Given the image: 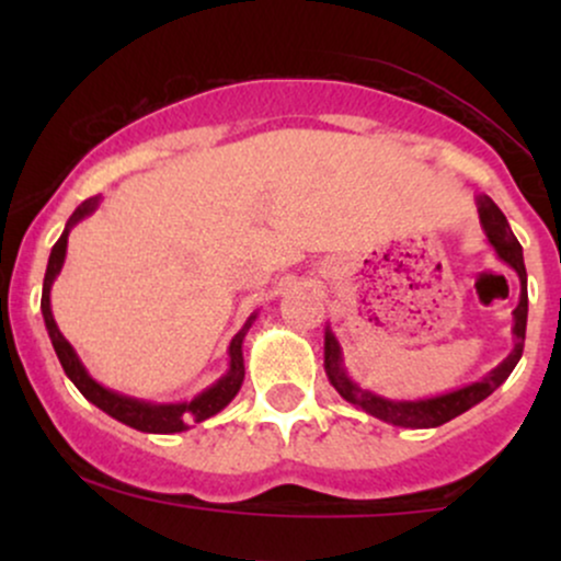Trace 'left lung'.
I'll use <instances>...</instances> for the list:
<instances>
[{"instance_id":"8db88e82","label":"left lung","mask_w":561,"mask_h":561,"mask_svg":"<svg viewBox=\"0 0 561 561\" xmlns=\"http://www.w3.org/2000/svg\"><path fill=\"white\" fill-rule=\"evenodd\" d=\"M478 214H480V224L485 229L488 242L493 244V250L499 253V259L508 263L519 276V302L514 308V351L501 362L491 375H485L478 382L465 385L459 390L443 392V396L435 398H424V401H390V398L377 396V392L358 388L347 371L343 369V353H340V343L334 337L332 330L324 332V369L327 377H330L332 388L345 398L347 403H353L356 409H364L366 414L377 416V420L396 424V427H411V430H422V427H440L450 420H456L459 414L478 405L480 401H485L491 392L504 385V379L512 375V369L517 366L519 358H523V347H525V327H527V272H525V261H523V244L517 242V237L512 234L508 229L506 216L501 214L499 205L493 203L488 195L478 197Z\"/></svg>"}]
</instances>
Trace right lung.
Wrapping results in <instances>:
<instances>
[{
    "instance_id": "obj_1",
    "label": "right lung",
    "mask_w": 561,
    "mask_h": 561,
    "mask_svg": "<svg viewBox=\"0 0 561 561\" xmlns=\"http://www.w3.org/2000/svg\"><path fill=\"white\" fill-rule=\"evenodd\" d=\"M96 205H100V197H89L83 199L79 208L73 210V216L68 218L66 231L60 234V240L55 242L53 253H49V263H47V274H44V289H42V313H44V324H47L49 340H53V347L60 358L62 369L70 377V382L81 390V396L87 401H92L96 409H102L105 414H111L113 420L128 424V427L139 430V433H158V435H171V433H184L190 430L192 424L210 420V416L218 414L224 405L231 403V398L237 396L242 388L244 379V358H242V340L248 334L250 324L255 321V313L248 319V324L242 327L240 332L234 334V340L229 343V371L218 379L216 385H210L208 390L199 392L197 398L184 403H150V401H139V398H128L121 396V392L102 388L100 382H94L89 377V371L83 369L81 358L76 356L73 345L62 337V332L57 330L55 317H53V306H49V289H53V282L60 274L62 263H66V250H68V234L81 218H87L89 214H94Z\"/></svg>"
}]
</instances>
